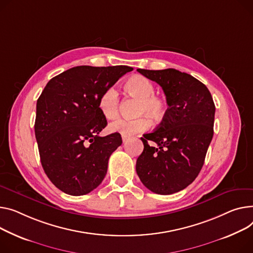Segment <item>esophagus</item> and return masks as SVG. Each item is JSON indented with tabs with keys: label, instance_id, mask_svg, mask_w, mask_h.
Listing matches in <instances>:
<instances>
[{
	"label": "esophagus",
	"instance_id": "34e87169",
	"mask_svg": "<svg viewBox=\"0 0 253 253\" xmlns=\"http://www.w3.org/2000/svg\"><path fill=\"white\" fill-rule=\"evenodd\" d=\"M128 136H125V135H122V140H123V142H126L127 140H128Z\"/></svg>",
	"mask_w": 253,
	"mask_h": 253
}]
</instances>
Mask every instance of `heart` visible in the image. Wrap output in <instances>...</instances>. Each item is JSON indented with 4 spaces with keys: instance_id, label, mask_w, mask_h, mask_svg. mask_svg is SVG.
<instances>
[{
    "instance_id": "1",
    "label": "heart",
    "mask_w": 253,
    "mask_h": 253,
    "mask_svg": "<svg viewBox=\"0 0 253 253\" xmlns=\"http://www.w3.org/2000/svg\"><path fill=\"white\" fill-rule=\"evenodd\" d=\"M125 89L140 98L138 105V115H147L154 121H161L167 112V103L164 98L155 93V85L148 78L142 75L131 77L125 84ZM98 109L102 115L108 120L114 119L119 112V94L114 86L106 88L98 98ZM151 125L150 120L146 116L137 119H117L113 121L109 129L112 132L120 133L121 135L130 136L135 133L147 130Z\"/></svg>"
}]
</instances>
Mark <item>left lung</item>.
<instances>
[{
    "instance_id": "obj_1",
    "label": "left lung",
    "mask_w": 253,
    "mask_h": 253,
    "mask_svg": "<svg viewBox=\"0 0 253 253\" xmlns=\"http://www.w3.org/2000/svg\"><path fill=\"white\" fill-rule=\"evenodd\" d=\"M137 71L163 88L168 110L160 126L144 134V148L136 161L142 184L157 194L186 188L204 166L213 135L215 107L203 82L176 69ZM158 147H151L148 140Z\"/></svg>"
}]
</instances>
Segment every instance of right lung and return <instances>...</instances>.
I'll return each mask as SVG.
<instances>
[{"label":"right lung","mask_w":253,"mask_h":253,"mask_svg":"<svg viewBox=\"0 0 253 253\" xmlns=\"http://www.w3.org/2000/svg\"><path fill=\"white\" fill-rule=\"evenodd\" d=\"M132 67L77 66L50 79L37 103L36 138L42 166L61 191L87 194L104 180L119 133L98 134L108 124L98 109L102 92Z\"/></svg>","instance_id":"add662e5"}]
</instances>
